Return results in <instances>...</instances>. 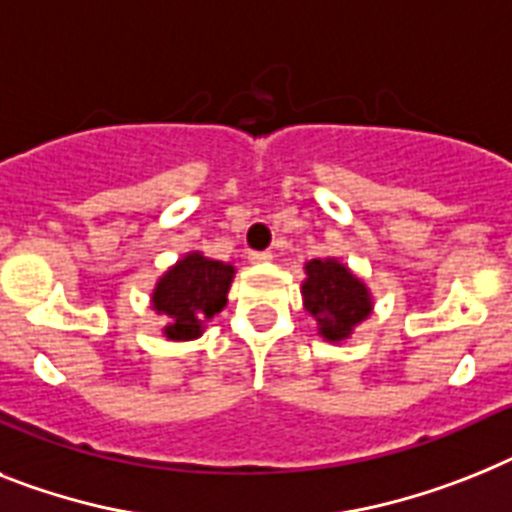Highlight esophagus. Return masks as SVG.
<instances>
[{
  "label": "esophagus",
  "mask_w": 512,
  "mask_h": 512,
  "mask_svg": "<svg viewBox=\"0 0 512 512\" xmlns=\"http://www.w3.org/2000/svg\"><path fill=\"white\" fill-rule=\"evenodd\" d=\"M247 260L252 265H263V263H270V260H273V255H270V252H249Z\"/></svg>",
  "instance_id": "1"
}]
</instances>
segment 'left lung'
I'll return each mask as SVG.
<instances>
[{
	"instance_id": "obj_1",
	"label": "left lung",
	"mask_w": 512,
	"mask_h": 512,
	"mask_svg": "<svg viewBox=\"0 0 512 512\" xmlns=\"http://www.w3.org/2000/svg\"><path fill=\"white\" fill-rule=\"evenodd\" d=\"M304 273V309L317 320V333L330 343L346 341L372 315L369 289L336 257L309 260Z\"/></svg>"
}]
</instances>
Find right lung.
I'll use <instances>...</instances> for the list:
<instances>
[{
    "instance_id": "obj_1",
    "label": "right lung",
    "mask_w": 512,
    "mask_h": 512,
    "mask_svg": "<svg viewBox=\"0 0 512 512\" xmlns=\"http://www.w3.org/2000/svg\"><path fill=\"white\" fill-rule=\"evenodd\" d=\"M234 265L210 260L200 252H190L176 260L153 289V309L166 315L163 336L171 341H192L203 336L205 322L226 307L229 286L234 281Z\"/></svg>"
}]
</instances>
